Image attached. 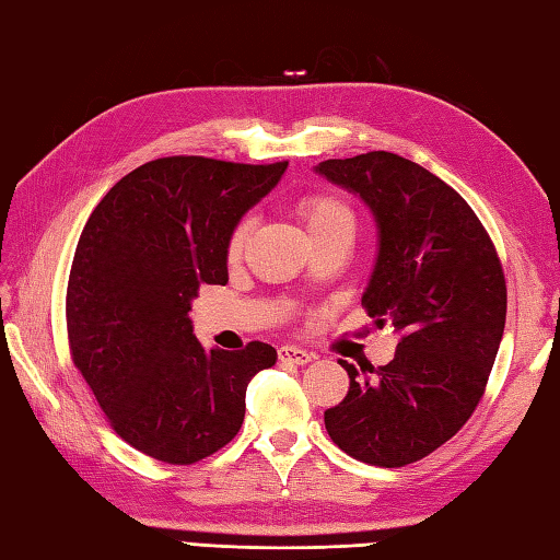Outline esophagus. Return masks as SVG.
<instances>
[{
  "instance_id": "obj_1",
  "label": "esophagus",
  "mask_w": 560,
  "mask_h": 560,
  "mask_svg": "<svg viewBox=\"0 0 560 560\" xmlns=\"http://www.w3.org/2000/svg\"><path fill=\"white\" fill-rule=\"evenodd\" d=\"M278 355L282 363H294V365H307L312 361V353H307L304 348H298V346H282Z\"/></svg>"
}]
</instances>
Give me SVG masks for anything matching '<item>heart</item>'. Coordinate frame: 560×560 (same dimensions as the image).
Instances as JSON below:
<instances>
[{"mask_svg": "<svg viewBox=\"0 0 560 560\" xmlns=\"http://www.w3.org/2000/svg\"><path fill=\"white\" fill-rule=\"evenodd\" d=\"M298 214L302 219L304 234L307 238H322V236H346L351 238L355 236V214L353 209L346 202L336 197H326V195H314V197H304L298 205ZM250 234V221H241V224L234 229V234L229 238V258L236 260L241 253H244V246Z\"/></svg>", "mask_w": 560, "mask_h": 560, "instance_id": "b5f03b06", "label": "heart"}]
</instances>
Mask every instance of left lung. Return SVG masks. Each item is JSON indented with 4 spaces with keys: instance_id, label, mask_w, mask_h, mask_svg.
<instances>
[{
    "instance_id": "1",
    "label": "left lung",
    "mask_w": 560,
    "mask_h": 560,
    "mask_svg": "<svg viewBox=\"0 0 560 560\" xmlns=\"http://www.w3.org/2000/svg\"><path fill=\"white\" fill-rule=\"evenodd\" d=\"M314 173L371 209L377 253L363 304L399 336L373 375L339 361L351 387L324 424L348 456L407 466L446 444L480 402L508 316L502 266L466 199L402 155L336 158Z\"/></svg>"
}]
</instances>
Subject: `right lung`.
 <instances>
[{
	"label": "right lung",
	"mask_w": 560,
	"mask_h": 560,
	"mask_svg": "<svg viewBox=\"0 0 560 560\" xmlns=\"http://www.w3.org/2000/svg\"><path fill=\"white\" fill-rule=\"evenodd\" d=\"M288 163L199 155L151 161L94 209L68 280L72 361L126 444L173 466L226 446L246 387L276 365L270 343L205 348L189 310L199 284L229 280V238Z\"/></svg>",
	"instance_id": "1"
}]
</instances>
